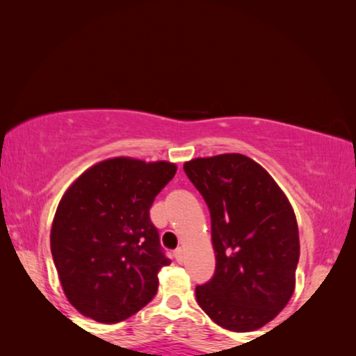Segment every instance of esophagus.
Masks as SVG:
<instances>
[{
	"instance_id": "esophagus-1",
	"label": "esophagus",
	"mask_w": 356,
	"mask_h": 356,
	"mask_svg": "<svg viewBox=\"0 0 356 356\" xmlns=\"http://www.w3.org/2000/svg\"><path fill=\"white\" fill-rule=\"evenodd\" d=\"M175 259H177V262H179V264H181L183 262V259H184V251L181 250V248H178L177 251H175Z\"/></svg>"
}]
</instances>
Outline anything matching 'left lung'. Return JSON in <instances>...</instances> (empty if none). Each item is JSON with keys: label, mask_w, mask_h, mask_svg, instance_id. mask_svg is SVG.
<instances>
[{"label": "left lung", "mask_w": 356, "mask_h": 356, "mask_svg": "<svg viewBox=\"0 0 356 356\" xmlns=\"http://www.w3.org/2000/svg\"><path fill=\"white\" fill-rule=\"evenodd\" d=\"M183 167L212 222L216 274L196 286L199 306L233 332L264 327L295 291L300 236L289 197L243 154L197 157Z\"/></svg>", "instance_id": "8db88e82"}]
</instances>
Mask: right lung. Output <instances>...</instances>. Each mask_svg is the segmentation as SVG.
Masks as SVG:
<instances>
[{
  "instance_id": "obj_1",
  "label": "right lung",
  "mask_w": 356,
  "mask_h": 356,
  "mask_svg": "<svg viewBox=\"0 0 356 356\" xmlns=\"http://www.w3.org/2000/svg\"><path fill=\"white\" fill-rule=\"evenodd\" d=\"M177 165L113 157L92 165L58 204L50 248L66 298L102 324L128 319L154 298L160 250L149 209Z\"/></svg>"
}]
</instances>
